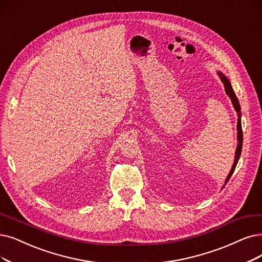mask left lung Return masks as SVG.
<instances>
[{"label":"left lung","mask_w":262,"mask_h":262,"mask_svg":"<svg viewBox=\"0 0 262 262\" xmlns=\"http://www.w3.org/2000/svg\"><path fill=\"white\" fill-rule=\"evenodd\" d=\"M217 75L219 76V78H221V80L223 81L224 83V87H225V91L227 93V96L231 99V102L233 104V107L235 110V112L237 113V124H236V129H237V146H236V149H235V156H234V162L232 164V167L231 170H230L227 179L225 181V185L228 183V181L230 180V177H231V175L233 174L234 170H235V166L238 162V159H239V156H241V152H242V145H243V132H242V122H241V116H242V114H241V106H239V103H238V100L235 96V93L232 89V86L231 83H230V80L227 78V76L224 74L223 72L221 71H217ZM224 185V186H225ZM223 186V188H224Z\"/></svg>","instance_id":"left-lung-1"}]
</instances>
